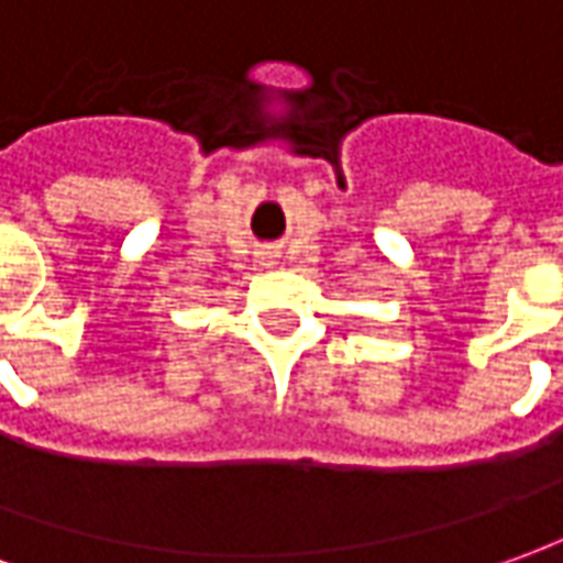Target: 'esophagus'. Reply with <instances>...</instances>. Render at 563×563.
<instances>
[{
  "label": "esophagus",
  "mask_w": 563,
  "mask_h": 563,
  "mask_svg": "<svg viewBox=\"0 0 563 563\" xmlns=\"http://www.w3.org/2000/svg\"><path fill=\"white\" fill-rule=\"evenodd\" d=\"M265 258H267V262H274V258H277V255H271V252H267Z\"/></svg>",
  "instance_id": "1"
}]
</instances>
